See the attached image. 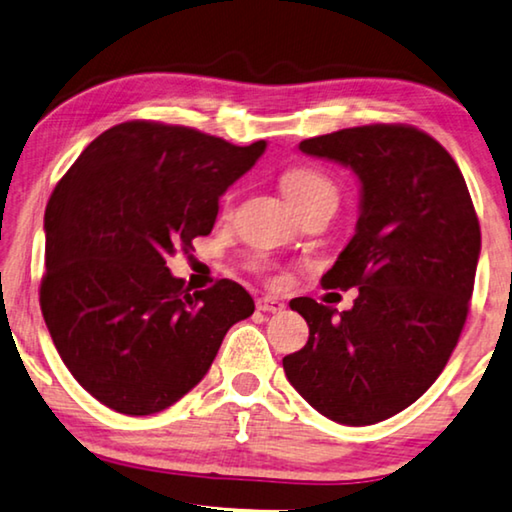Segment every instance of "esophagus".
<instances>
[{"label":"esophagus","mask_w":512,"mask_h":512,"mask_svg":"<svg viewBox=\"0 0 512 512\" xmlns=\"http://www.w3.org/2000/svg\"><path fill=\"white\" fill-rule=\"evenodd\" d=\"M256 309L263 311V313H281L283 302L277 300V297H272V295H265V297H258V300H256Z\"/></svg>","instance_id":"1"}]
</instances>
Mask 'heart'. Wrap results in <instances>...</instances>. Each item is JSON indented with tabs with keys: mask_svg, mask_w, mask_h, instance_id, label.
<instances>
[{
	"mask_svg": "<svg viewBox=\"0 0 512 512\" xmlns=\"http://www.w3.org/2000/svg\"><path fill=\"white\" fill-rule=\"evenodd\" d=\"M281 190L290 201V206H300L304 201L316 199V196H336L332 180L322 171L313 167H293L281 176ZM226 206H231V196L226 199Z\"/></svg>",
	"mask_w": 512,
	"mask_h": 512,
	"instance_id": "obj_1",
	"label": "heart"
}]
</instances>
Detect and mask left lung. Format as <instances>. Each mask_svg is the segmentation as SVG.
Masks as SVG:
<instances>
[{
	"label": "left lung",
	"mask_w": 512,
	"mask_h": 512,
	"mask_svg": "<svg viewBox=\"0 0 512 512\" xmlns=\"http://www.w3.org/2000/svg\"><path fill=\"white\" fill-rule=\"evenodd\" d=\"M300 151L361 180L357 231L322 277L325 288L359 295L343 313L311 297L290 302L309 341L283 357V371L322 416L371 426L444 371L469 313L481 226L458 164L414 125L345 128L304 139Z\"/></svg>",
	"instance_id": "8db88e82"
}]
</instances>
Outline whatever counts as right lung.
Wrapping results in <instances>:
<instances>
[{
    "mask_svg": "<svg viewBox=\"0 0 512 512\" xmlns=\"http://www.w3.org/2000/svg\"><path fill=\"white\" fill-rule=\"evenodd\" d=\"M265 141L235 146L185 125L125 121L77 157L45 208L41 311L68 371L130 416L167 410L254 313L240 283L192 293L167 258L215 226L219 196Z\"/></svg>",
    "mask_w": 512,
    "mask_h": 512,
    "instance_id": "obj_1",
    "label": "right lung"
}]
</instances>
